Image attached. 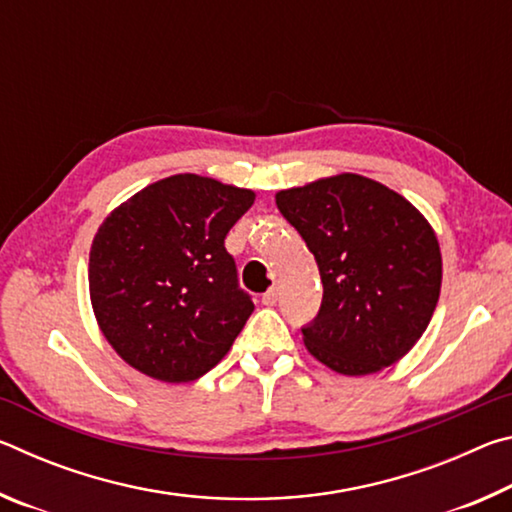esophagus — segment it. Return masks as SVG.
<instances>
[{
    "label": "esophagus",
    "instance_id": "1",
    "mask_svg": "<svg viewBox=\"0 0 512 512\" xmlns=\"http://www.w3.org/2000/svg\"><path fill=\"white\" fill-rule=\"evenodd\" d=\"M277 296H280V289H277V287H271V289H268V291L264 293V296H262V302H264L266 307H273L275 302H277Z\"/></svg>",
    "mask_w": 512,
    "mask_h": 512
}]
</instances>
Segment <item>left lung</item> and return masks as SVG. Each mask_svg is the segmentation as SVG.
<instances>
[{
	"label": "left lung",
	"instance_id": "obj_1",
	"mask_svg": "<svg viewBox=\"0 0 512 512\" xmlns=\"http://www.w3.org/2000/svg\"><path fill=\"white\" fill-rule=\"evenodd\" d=\"M275 203L305 239L323 282V305L302 329L311 357L348 377L400 361L438 305L443 257L431 223L359 173L282 189Z\"/></svg>",
	"mask_w": 512,
	"mask_h": 512
}]
</instances>
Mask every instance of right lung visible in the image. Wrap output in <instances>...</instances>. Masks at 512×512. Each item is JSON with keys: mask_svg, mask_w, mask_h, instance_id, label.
Masks as SVG:
<instances>
[{"mask_svg": "<svg viewBox=\"0 0 512 512\" xmlns=\"http://www.w3.org/2000/svg\"><path fill=\"white\" fill-rule=\"evenodd\" d=\"M253 203V189L176 173L103 219L90 248V300L128 366L187 384L228 354L255 305L223 241Z\"/></svg>", "mask_w": 512, "mask_h": 512, "instance_id": "right-lung-1", "label": "right lung"}]
</instances>
